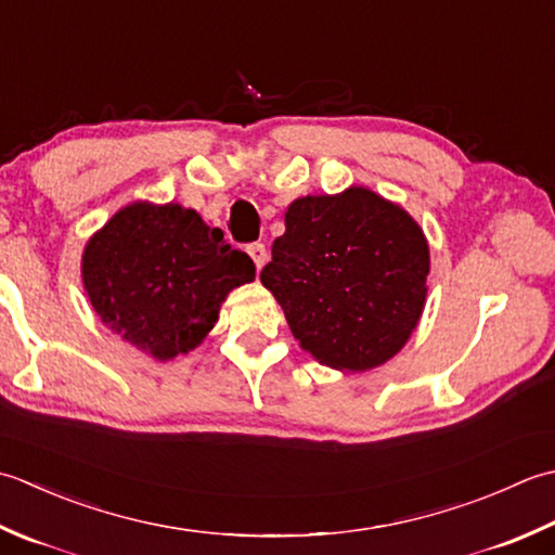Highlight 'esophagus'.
I'll use <instances>...</instances> for the list:
<instances>
[{"instance_id":"1","label":"esophagus","mask_w":555,"mask_h":555,"mask_svg":"<svg viewBox=\"0 0 555 555\" xmlns=\"http://www.w3.org/2000/svg\"><path fill=\"white\" fill-rule=\"evenodd\" d=\"M246 251H248V256L254 258V263H256L258 270H261V268L266 266V261H268V248H266L263 244H251V246L246 248Z\"/></svg>"}]
</instances>
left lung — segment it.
I'll return each mask as SVG.
<instances>
[{
    "instance_id": "8db88e82",
    "label": "left lung",
    "mask_w": 555,
    "mask_h": 555,
    "mask_svg": "<svg viewBox=\"0 0 555 555\" xmlns=\"http://www.w3.org/2000/svg\"><path fill=\"white\" fill-rule=\"evenodd\" d=\"M428 268L420 222L369 186H349L289 203L261 282L304 352L361 373L386 364L412 337Z\"/></svg>"
}]
</instances>
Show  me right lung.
I'll use <instances>...</instances> for the list:
<instances>
[{"label": "right lung", "mask_w": 555, "mask_h": 555, "mask_svg": "<svg viewBox=\"0 0 555 555\" xmlns=\"http://www.w3.org/2000/svg\"><path fill=\"white\" fill-rule=\"evenodd\" d=\"M81 278L112 333L155 361L189 354L256 266L179 203L133 201L86 242Z\"/></svg>", "instance_id": "add662e5"}]
</instances>
